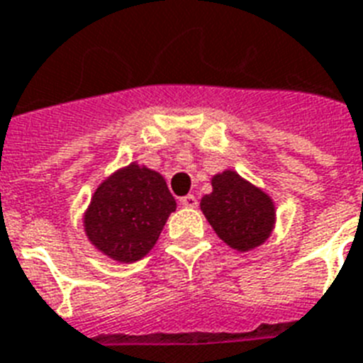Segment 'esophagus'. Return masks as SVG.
Masks as SVG:
<instances>
[{"label":"esophagus","instance_id":"esophagus-1","mask_svg":"<svg viewBox=\"0 0 363 363\" xmlns=\"http://www.w3.org/2000/svg\"><path fill=\"white\" fill-rule=\"evenodd\" d=\"M179 203L185 206V208H196V206H199V200H196L194 194H187V196H184V199H179Z\"/></svg>","mask_w":363,"mask_h":363}]
</instances>
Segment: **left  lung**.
Segmentation results:
<instances>
[{
    "label": "left lung",
    "instance_id": "left-lung-1",
    "mask_svg": "<svg viewBox=\"0 0 363 363\" xmlns=\"http://www.w3.org/2000/svg\"><path fill=\"white\" fill-rule=\"evenodd\" d=\"M211 185L213 193L203 196L200 208L218 238L242 252L262 245L274 224L267 194L232 170L215 176Z\"/></svg>",
    "mask_w": 363,
    "mask_h": 363
}]
</instances>
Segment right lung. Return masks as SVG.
<instances>
[{
    "instance_id": "add662e5",
    "label": "right lung",
    "mask_w": 363,
    "mask_h": 363,
    "mask_svg": "<svg viewBox=\"0 0 363 363\" xmlns=\"http://www.w3.org/2000/svg\"><path fill=\"white\" fill-rule=\"evenodd\" d=\"M174 209L163 176L130 164L94 193L85 215L86 235L116 262H137L152 250Z\"/></svg>"
}]
</instances>
